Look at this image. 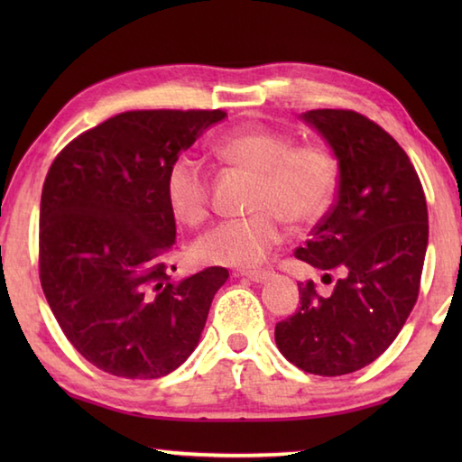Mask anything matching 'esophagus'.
<instances>
[{
  "instance_id": "1",
  "label": "esophagus",
  "mask_w": 462,
  "mask_h": 462,
  "mask_svg": "<svg viewBox=\"0 0 462 462\" xmlns=\"http://www.w3.org/2000/svg\"><path fill=\"white\" fill-rule=\"evenodd\" d=\"M234 277H245L248 281H254V283H263V281H267L271 277L269 271H238L234 273Z\"/></svg>"
}]
</instances>
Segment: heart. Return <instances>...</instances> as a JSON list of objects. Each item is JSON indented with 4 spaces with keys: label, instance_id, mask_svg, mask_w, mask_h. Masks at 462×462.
Returning a JSON list of instances; mask_svg holds the SVG:
<instances>
[{
    "label": "heart",
    "instance_id": "heart-1",
    "mask_svg": "<svg viewBox=\"0 0 462 462\" xmlns=\"http://www.w3.org/2000/svg\"><path fill=\"white\" fill-rule=\"evenodd\" d=\"M232 167L254 175L248 209L253 214L214 226L195 240L193 259L217 267H259L281 240V217L306 226L322 216L334 198L338 165L322 144H293L271 128H245L214 144ZM165 193L179 222L198 226L209 216V177L193 156L169 167Z\"/></svg>",
    "mask_w": 462,
    "mask_h": 462
}]
</instances>
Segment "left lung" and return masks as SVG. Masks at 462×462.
I'll use <instances>...</instances> for the list:
<instances>
[{
  "mask_svg": "<svg viewBox=\"0 0 462 462\" xmlns=\"http://www.w3.org/2000/svg\"><path fill=\"white\" fill-rule=\"evenodd\" d=\"M338 159V195L295 256L324 271L332 293L300 283L301 308L275 326L297 369L338 377L379 358L420 293L428 208L410 156L379 124L353 109L301 114Z\"/></svg>",
  "mask_w": 462,
  "mask_h": 462,
  "instance_id": "obj_1",
  "label": "left lung"
}]
</instances>
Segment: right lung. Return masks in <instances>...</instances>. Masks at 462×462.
<instances>
[{"label":"right lung","mask_w":462,"mask_h":462,"mask_svg":"<svg viewBox=\"0 0 462 462\" xmlns=\"http://www.w3.org/2000/svg\"><path fill=\"white\" fill-rule=\"evenodd\" d=\"M222 109H134L71 140L44 179L41 283L85 361L124 379L165 377L187 361L228 271L171 281L169 167Z\"/></svg>","instance_id":"1"}]
</instances>
